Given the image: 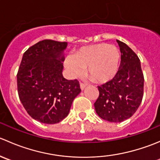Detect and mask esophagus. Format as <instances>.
<instances>
[{"label": "esophagus", "instance_id": "obj_1", "mask_svg": "<svg viewBox=\"0 0 160 160\" xmlns=\"http://www.w3.org/2000/svg\"><path fill=\"white\" fill-rule=\"evenodd\" d=\"M80 89H81L82 90L86 88V84H84V83H80Z\"/></svg>", "mask_w": 160, "mask_h": 160}]
</instances>
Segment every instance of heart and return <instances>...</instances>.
Instances as JSON below:
<instances>
[{
	"mask_svg": "<svg viewBox=\"0 0 160 160\" xmlns=\"http://www.w3.org/2000/svg\"><path fill=\"white\" fill-rule=\"evenodd\" d=\"M121 60L120 51L114 45L98 43L83 46L65 60V67L72 77L86 73L96 83H106L117 73Z\"/></svg>",
	"mask_w": 160,
	"mask_h": 160,
	"instance_id": "1",
	"label": "heart"
}]
</instances>
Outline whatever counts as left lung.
Here are the masks:
<instances>
[{"instance_id": "1", "label": "left lung", "mask_w": 160, "mask_h": 160, "mask_svg": "<svg viewBox=\"0 0 160 160\" xmlns=\"http://www.w3.org/2000/svg\"><path fill=\"white\" fill-rule=\"evenodd\" d=\"M121 64L114 78L98 87L96 113L104 120L122 122L137 111L143 97L144 77L138 56L125 43L117 40Z\"/></svg>"}]
</instances>
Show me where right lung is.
<instances>
[{
  "mask_svg": "<svg viewBox=\"0 0 160 160\" xmlns=\"http://www.w3.org/2000/svg\"><path fill=\"white\" fill-rule=\"evenodd\" d=\"M67 42L43 40L22 56L17 74L20 101L31 117L45 124H56L70 112L74 98L80 93L77 80L62 76Z\"/></svg>",
  "mask_w": 160,
  "mask_h": 160,
  "instance_id": "right-lung-1",
  "label": "right lung"
}]
</instances>
